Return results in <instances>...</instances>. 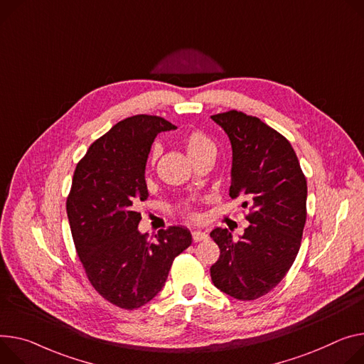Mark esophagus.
I'll return each mask as SVG.
<instances>
[{"label": "esophagus", "instance_id": "1", "mask_svg": "<svg viewBox=\"0 0 364 364\" xmlns=\"http://www.w3.org/2000/svg\"><path fill=\"white\" fill-rule=\"evenodd\" d=\"M193 241L194 242H200V241H206L209 238V235L206 232H202V230H193L191 232Z\"/></svg>", "mask_w": 364, "mask_h": 364}]
</instances>
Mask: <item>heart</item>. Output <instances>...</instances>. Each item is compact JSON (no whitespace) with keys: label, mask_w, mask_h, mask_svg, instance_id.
I'll return each mask as SVG.
<instances>
[{"label":"heart","mask_w":364,"mask_h":364,"mask_svg":"<svg viewBox=\"0 0 364 364\" xmlns=\"http://www.w3.org/2000/svg\"><path fill=\"white\" fill-rule=\"evenodd\" d=\"M184 146L190 158L194 161L196 158H199L208 152H215V144L213 141L206 136L203 132L200 130H193L184 138ZM159 155V148L155 146L152 151V158L155 159ZM191 218H194L193 213H188Z\"/></svg>","instance_id":"obj_1"}]
</instances>
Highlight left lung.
Segmentation results:
<instances>
[{
	"label": "left lung",
	"instance_id": "8db88e82",
	"mask_svg": "<svg viewBox=\"0 0 364 364\" xmlns=\"http://www.w3.org/2000/svg\"><path fill=\"white\" fill-rule=\"evenodd\" d=\"M212 119L232 145L229 196L245 197L251 223L238 241L228 229L210 237L220 250L210 267L213 284L240 301L274 289L299 252L306 222L308 186L290 142L258 117L230 110Z\"/></svg>",
	"mask_w": 364,
	"mask_h": 364
}]
</instances>
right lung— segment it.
I'll list each match as a JSON object with an SVG mask.
<instances>
[{
    "instance_id": "1",
    "label": "right lung",
    "mask_w": 364,
    "mask_h": 364,
    "mask_svg": "<svg viewBox=\"0 0 364 364\" xmlns=\"http://www.w3.org/2000/svg\"><path fill=\"white\" fill-rule=\"evenodd\" d=\"M173 129L158 116L127 117L91 144L74 173L67 213L77 254L92 287L122 309L152 301L174 258L191 244L183 226L159 230L152 242L138 230L151 145L159 132Z\"/></svg>"
}]
</instances>
